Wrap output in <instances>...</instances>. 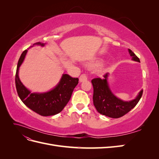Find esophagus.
Wrapping results in <instances>:
<instances>
[{"mask_svg": "<svg viewBox=\"0 0 159 159\" xmlns=\"http://www.w3.org/2000/svg\"><path fill=\"white\" fill-rule=\"evenodd\" d=\"M87 80H88V76L85 74H82L80 77V81H81H81H84Z\"/></svg>", "mask_w": 159, "mask_h": 159, "instance_id": "obj_1", "label": "esophagus"}]
</instances>
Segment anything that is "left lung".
<instances>
[{"mask_svg": "<svg viewBox=\"0 0 159 159\" xmlns=\"http://www.w3.org/2000/svg\"><path fill=\"white\" fill-rule=\"evenodd\" d=\"M129 52L133 60L140 62V60L134 53L130 49ZM107 73L103 75V78H95L91 80L93 88V105L100 114L111 118L121 117L136 106L141 98L143 90L139 92L134 99L130 102H123L115 97L109 89L107 81Z\"/></svg>", "mask_w": 159, "mask_h": 159, "instance_id": "8db88e82", "label": "left lung"}]
</instances>
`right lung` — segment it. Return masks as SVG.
<instances>
[{
	"label": "right lung",
	"mask_w": 159,
	"mask_h": 159,
	"mask_svg": "<svg viewBox=\"0 0 159 159\" xmlns=\"http://www.w3.org/2000/svg\"><path fill=\"white\" fill-rule=\"evenodd\" d=\"M34 44L44 45L40 42H36ZM27 51L25 50L22 53L16 71L15 84L19 98L28 108L42 116H50L59 113L68 103L72 92L78 84L79 79L72 78L68 74H64L58 85L49 92L31 93L18 78L19 67L25 59Z\"/></svg>",
	"instance_id": "obj_1"
}]
</instances>
